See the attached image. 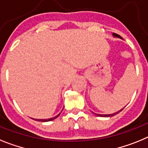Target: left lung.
Instances as JSON below:
<instances>
[{"label":"left lung","mask_w":148,"mask_h":148,"mask_svg":"<svg viewBox=\"0 0 148 148\" xmlns=\"http://www.w3.org/2000/svg\"><path fill=\"white\" fill-rule=\"evenodd\" d=\"M112 36H114V37H117V38H122L120 36L118 35V34H116V33H113ZM123 109H124V108H123ZM123 109H122V110H119V112H116L112 113V114H108V115H101V114H96V113H94V112H93V113H94V114H95V115H97V116H100V117H112V116H114V115H117V114H118V113L120 112L121 111H122V110H123Z\"/></svg>","instance_id":"8db88e82"}]
</instances>
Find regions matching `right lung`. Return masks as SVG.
<instances>
[{
    "label": "right lung",
    "instance_id": "obj_1",
    "mask_svg": "<svg viewBox=\"0 0 148 148\" xmlns=\"http://www.w3.org/2000/svg\"><path fill=\"white\" fill-rule=\"evenodd\" d=\"M60 115V114H59L58 115H56V116L53 117V118H51V119H34V120H35V121H42V122L50 121H52V120H53V119H56V118H57V117H58Z\"/></svg>",
    "mask_w": 148,
    "mask_h": 148
}]
</instances>
